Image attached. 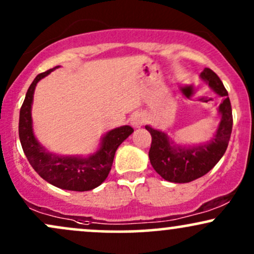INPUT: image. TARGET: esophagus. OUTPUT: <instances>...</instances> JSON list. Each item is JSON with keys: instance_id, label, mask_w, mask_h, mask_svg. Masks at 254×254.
Here are the masks:
<instances>
[{"instance_id": "34e87169", "label": "esophagus", "mask_w": 254, "mask_h": 254, "mask_svg": "<svg viewBox=\"0 0 254 254\" xmlns=\"http://www.w3.org/2000/svg\"><path fill=\"white\" fill-rule=\"evenodd\" d=\"M144 123H145V117L143 115H139V113L132 116V118H131V125H132L133 127H142Z\"/></svg>"}]
</instances>
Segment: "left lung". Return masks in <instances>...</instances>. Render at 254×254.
<instances>
[{"mask_svg":"<svg viewBox=\"0 0 254 254\" xmlns=\"http://www.w3.org/2000/svg\"><path fill=\"white\" fill-rule=\"evenodd\" d=\"M200 77L209 83L216 94L223 98L218 106L221 122L216 133L209 142L197 147H182L174 144L167 133L147 125L151 135L149 160L156 173L171 183H190L203 177L214 167L226 153L233 127L232 106L228 92L222 81L211 69L205 68Z\"/></svg>","mask_w":254,"mask_h":254,"instance_id":"left-lung-1","label":"left lung"}]
</instances>
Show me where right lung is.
I'll use <instances>...</instances> for the list:
<instances>
[{"label":"right lung","mask_w":254,"mask_h":254,"mask_svg":"<svg viewBox=\"0 0 254 254\" xmlns=\"http://www.w3.org/2000/svg\"><path fill=\"white\" fill-rule=\"evenodd\" d=\"M56 68L60 66L37 75L26 93L20 109V142L28 162L44 180L63 190L89 191L98 188L109 176L116 150L133 132V129L124 125L109 131L101 139L100 148L88 157L60 156L49 153L34 137L31 110L37 83Z\"/></svg>","instance_id":"1"}]
</instances>
